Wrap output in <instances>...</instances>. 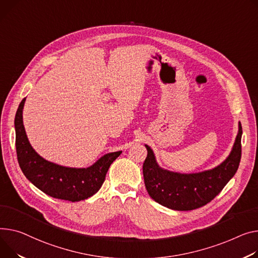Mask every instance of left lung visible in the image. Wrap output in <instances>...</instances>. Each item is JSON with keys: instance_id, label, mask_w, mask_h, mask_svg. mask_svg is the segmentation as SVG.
Returning <instances> with one entry per match:
<instances>
[{"instance_id": "1", "label": "left lung", "mask_w": 258, "mask_h": 258, "mask_svg": "<svg viewBox=\"0 0 258 258\" xmlns=\"http://www.w3.org/2000/svg\"><path fill=\"white\" fill-rule=\"evenodd\" d=\"M242 124L228 158L208 171L181 174L162 169L148 145L143 164V176L149 196L164 207L174 211H192L211 202L233 177L242 157Z\"/></svg>"}]
</instances>
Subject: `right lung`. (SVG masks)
Returning a JSON list of instances; mask_svg holds the SVG:
<instances>
[{"mask_svg": "<svg viewBox=\"0 0 258 258\" xmlns=\"http://www.w3.org/2000/svg\"><path fill=\"white\" fill-rule=\"evenodd\" d=\"M25 100L20 104L14 119L17 161L25 176L43 193L57 199L76 202L93 196L121 151L105 154L88 168H68L44 160L32 148L27 138L23 123Z\"/></svg>", "mask_w": 258, "mask_h": 258, "instance_id": "1", "label": "right lung"}]
</instances>
